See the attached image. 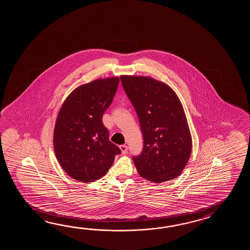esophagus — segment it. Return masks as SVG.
<instances>
[{
    "label": "esophagus",
    "mask_w": 250,
    "mask_h": 250,
    "mask_svg": "<svg viewBox=\"0 0 250 250\" xmlns=\"http://www.w3.org/2000/svg\"><path fill=\"white\" fill-rule=\"evenodd\" d=\"M120 149H121V151H122V153H123V154H127V146L126 145H122V146H120Z\"/></svg>",
    "instance_id": "esophagus-1"
}]
</instances>
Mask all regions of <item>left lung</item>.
Wrapping results in <instances>:
<instances>
[{
	"label": "left lung",
	"instance_id": "1",
	"mask_svg": "<svg viewBox=\"0 0 250 250\" xmlns=\"http://www.w3.org/2000/svg\"><path fill=\"white\" fill-rule=\"evenodd\" d=\"M127 97L138 114L144 138L142 153L133 157L138 174L161 183L181 175L189 160L191 133L180 98L162 81L122 75Z\"/></svg>",
	"mask_w": 250,
	"mask_h": 250
}]
</instances>
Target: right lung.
Segmentation results:
<instances>
[{"mask_svg":"<svg viewBox=\"0 0 250 250\" xmlns=\"http://www.w3.org/2000/svg\"><path fill=\"white\" fill-rule=\"evenodd\" d=\"M120 78L97 79L75 88L63 102L53 130V148L64 171L80 182L105 175L115 155L102 117L117 91Z\"/></svg>","mask_w":250,"mask_h":250,"instance_id":"obj_1","label":"right lung"}]
</instances>
